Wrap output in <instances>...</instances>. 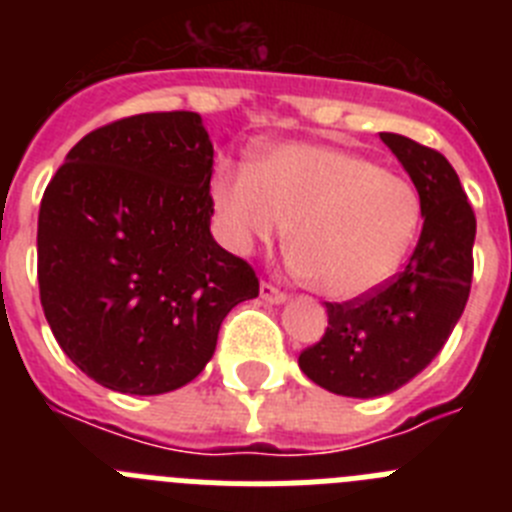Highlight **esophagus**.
I'll use <instances>...</instances> for the list:
<instances>
[{
    "mask_svg": "<svg viewBox=\"0 0 512 512\" xmlns=\"http://www.w3.org/2000/svg\"><path fill=\"white\" fill-rule=\"evenodd\" d=\"M259 292H261V300L269 302V305H284V302H287V295H284V292H279L277 287H271V284L266 282H261Z\"/></svg>",
    "mask_w": 512,
    "mask_h": 512,
    "instance_id": "34e87169",
    "label": "esophagus"
}]
</instances>
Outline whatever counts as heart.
Here are the masks:
<instances>
[{"instance_id":"heart-1","label":"heart","mask_w":512,"mask_h":512,"mask_svg":"<svg viewBox=\"0 0 512 512\" xmlns=\"http://www.w3.org/2000/svg\"><path fill=\"white\" fill-rule=\"evenodd\" d=\"M212 210L225 246L238 253L289 233L307 287L336 302L374 295L418 238L423 205L408 179L351 151L307 143L271 148L253 164H223Z\"/></svg>"}]
</instances>
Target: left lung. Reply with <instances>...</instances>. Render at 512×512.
<instances>
[{
    "mask_svg": "<svg viewBox=\"0 0 512 512\" xmlns=\"http://www.w3.org/2000/svg\"><path fill=\"white\" fill-rule=\"evenodd\" d=\"M413 179L423 230L408 266L374 295L328 307L323 341L300 354V369L343 397H382L431 364L459 323L472 287L477 220L454 166L438 151L379 133Z\"/></svg>",
    "mask_w": 512,
    "mask_h": 512,
    "instance_id": "obj_1",
    "label": "left lung"
}]
</instances>
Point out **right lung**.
I'll return each mask as SVG.
<instances>
[{
	"instance_id": "right-lung-1",
	"label": "right lung",
	"mask_w": 512,
	"mask_h": 512,
	"mask_svg": "<svg viewBox=\"0 0 512 512\" xmlns=\"http://www.w3.org/2000/svg\"><path fill=\"white\" fill-rule=\"evenodd\" d=\"M212 140L197 112H146L92 130L40 202L45 320L81 372L122 395H164L215 354L238 302L259 297L217 246Z\"/></svg>"
}]
</instances>
